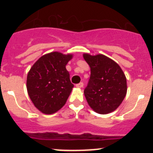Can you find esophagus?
Listing matches in <instances>:
<instances>
[{
    "label": "esophagus",
    "mask_w": 153,
    "mask_h": 153,
    "mask_svg": "<svg viewBox=\"0 0 153 153\" xmlns=\"http://www.w3.org/2000/svg\"><path fill=\"white\" fill-rule=\"evenodd\" d=\"M76 86L77 87V88H82L83 86V83H82V82H80L79 83H77V84L76 85Z\"/></svg>",
    "instance_id": "1"
}]
</instances>
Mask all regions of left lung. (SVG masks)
<instances>
[{"mask_svg": "<svg viewBox=\"0 0 153 153\" xmlns=\"http://www.w3.org/2000/svg\"><path fill=\"white\" fill-rule=\"evenodd\" d=\"M90 67V77L84 90L90 107L100 114L117 109L126 94V78L115 61L102 54H83Z\"/></svg>", "mask_w": 153, "mask_h": 153, "instance_id": "8db88e82", "label": "left lung"}]
</instances>
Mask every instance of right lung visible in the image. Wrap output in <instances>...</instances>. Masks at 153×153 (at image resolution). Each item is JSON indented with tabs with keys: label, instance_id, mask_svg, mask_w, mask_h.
Here are the masks:
<instances>
[{
	"label": "right lung",
	"instance_id": "obj_1",
	"mask_svg": "<svg viewBox=\"0 0 153 153\" xmlns=\"http://www.w3.org/2000/svg\"><path fill=\"white\" fill-rule=\"evenodd\" d=\"M72 55L52 52L42 56L31 67L27 78V89L31 101L45 114L61 109L74 87L66 65Z\"/></svg>",
	"mask_w": 153,
	"mask_h": 153
}]
</instances>
